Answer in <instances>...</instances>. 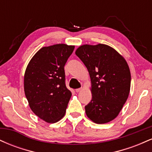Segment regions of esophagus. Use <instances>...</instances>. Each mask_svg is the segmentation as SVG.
<instances>
[{
  "instance_id": "obj_1",
  "label": "esophagus",
  "mask_w": 152,
  "mask_h": 152,
  "mask_svg": "<svg viewBox=\"0 0 152 152\" xmlns=\"http://www.w3.org/2000/svg\"><path fill=\"white\" fill-rule=\"evenodd\" d=\"M82 90H83V88H77V89H76V92H80V91H81Z\"/></svg>"
}]
</instances>
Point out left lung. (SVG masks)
Listing matches in <instances>:
<instances>
[{"label":"left lung","mask_w":152,"mask_h":152,"mask_svg":"<svg viewBox=\"0 0 152 152\" xmlns=\"http://www.w3.org/2000/svg\"><path fill=\"white\" fill-rule=\"evenodd\" d=\"M76 56L88 69L92 99L85 106L86 116L102 124L114 120L128 99L131 73L125 58L106 44H85L76 49Z\"/></svg>","instance_id":"8db88e82"}]
</instances>
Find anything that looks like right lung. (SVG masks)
<instances>
[{
    "instance_id": "obj_1",
    "label": "right lung",
    "mask_w": 152,
    "mask_h": 152,
    "mask_svg": "<svg viewBox=\"0 0 152 152\" xmlns=\"http://www.w3.org/2000/svg\"><path fill=\"white\" fill-rule=\"evenodd\" d=\"M74 48L64 43L43 47L26 67L24 91L29 106L48 123L58 121L65 115L71 92L65 84L64 66Z\"/></svg>"
}]
</instances>
